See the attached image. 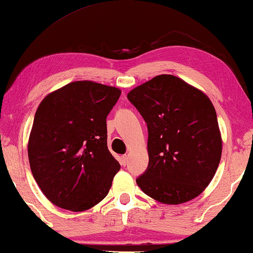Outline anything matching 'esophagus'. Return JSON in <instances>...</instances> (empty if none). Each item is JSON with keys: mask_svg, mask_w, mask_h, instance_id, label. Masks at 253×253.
Listing matches in <instances>:
<instances>
[{"mask_svg": "<svg viewBox=\"0 0 253 253\" xmlns=\"http://www.w3.org/2000/svg\"><path fill=\"white\" fill-rule=\"evenodd\" d=\"M121 165L122 166L127 165V155H123V157L121 158Z\"/></svg>", "mask_w": 253, "mask_h": 253, "instance_id": "obj_1", "label": "esophagus"}]
</instances>
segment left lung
Segmentation results:
<instances>
[{"instance_id": "8db88e82", "label": "left lung", "mask_w": 253, "mask_h": 253, "mask_svg": "<svg viewBox=\"0 0 253 253\" xmlns=\"http://www.w3.org/2000/svg\"><path fill=\"white\" fill-rule=\"evenodd\" d=\"M147 124L148 166L136 179L144 193L177 205L202 193L222 153L209 96L181 78L160 75L127 93Z\"/></svg>"}]
</instances>
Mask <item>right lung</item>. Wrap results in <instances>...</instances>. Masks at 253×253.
Wrapping results in <instances>:
<instances>
[{
	"instance_id": "right-lung-1",
	"label": "right lung",
	"mask_w": 253,
	"mask_h": 253,
	"mask_svg": "<svg viewBox=\"0 0 253 253\" xmlns=\"http://www.w3.org/2000/svg\"><path fill=\"white\" fill-rule=\"evenodd\" d=\"M120 95L113 86L79 81L38 107L27 153L34 179L54 205L82 212L108 195L121 166L107 146L106 119Z\"/></svg>"
}]
</instances>
